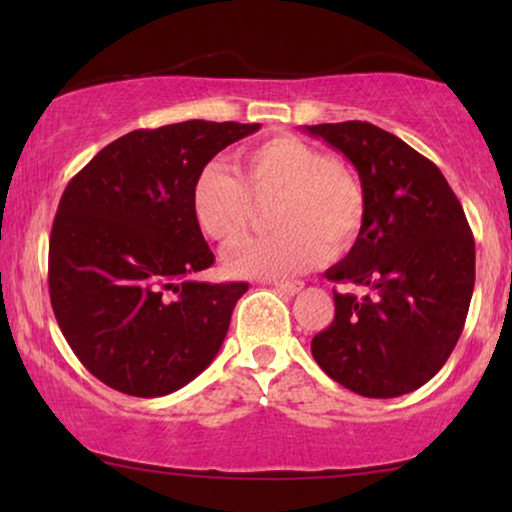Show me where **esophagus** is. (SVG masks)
Returning a JSON list of instances; mask_svg holds the SVG:
<instances>
[{"label": "esophagus", "mask_w": 512, "mask_h": 512, "mask_svg": "<svg viewBox=\"0 0 512 512\" xmlns=\"http://www.w3.org/2000/svg\"><path fill=\"white\" fill-rule=\"evenodd\" d=\"M275 289L286 293V296H296V293L305 289V284L303 282H275Z\"/></svg>", "instance_id": "1"}]
</instances>
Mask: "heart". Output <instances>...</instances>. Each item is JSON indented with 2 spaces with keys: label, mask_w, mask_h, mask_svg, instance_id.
Wrapping results in <instances>:
<instances>
[{
  "label": "heart",
  "mask_w": 512,
  "mask_h": 512,
  "mask_svg": "<svg viewBox=\"0 0 512 512\" xmlns=\"http://www.w3.org/2000/svg\"><path fill=\"white\" fill-rule=\"evenodd\" d=\"M275 233L254 237L226 254V268L242 277L298 275L342 251L359 235L366 198L359 179L331 156L298 137H275L244 153L242 179L223 163L198 172L191 207L207 237L230 247L244 235L251 198H275Z\"/></svg>",
  "instance_id": "obj_1"
}]
</instances>
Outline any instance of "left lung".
I'll return each mask as SVG.
<instances>
[{"instance_id":"8db88e82","label":"left lung","mask_w":512,"mask_h":512,"mask_svg":"<svg viewBox=\"0 0 512 512\" xmlns=\"http://www.w3.org/2000/svg\"><path fill=\"white\" fill-rule=\"evenodd\" d=\"M359 172L366 214L349 254L326 279L335 319L312 338V356L342 387L368 398L410 394L457 345L475 284V242L443 172L373 123L305 125Z\"/></svg>"}]
</instances>
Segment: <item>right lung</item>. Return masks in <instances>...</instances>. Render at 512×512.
<instances>
[{
  "label": "right lung",
  "mask_w": 512,
  "mask_h": 512,
  "mask_svg": "<svg viewBox=\"0 0 512 512\" xmlns=\"http://www.w3.org/2000/svg\"><path fill=\"white\" fill-rule=\"evenodd\" d=\"M258 128L184 121L128 132L67 184L48 244V291L72 352L107 387L167 396L219 354L249 284L195 279L214 254L191 191L216 153Z\"/></svg>",
  "instance_id": "add662e5"
}]
</instances>
